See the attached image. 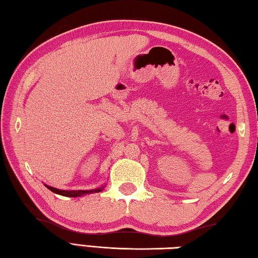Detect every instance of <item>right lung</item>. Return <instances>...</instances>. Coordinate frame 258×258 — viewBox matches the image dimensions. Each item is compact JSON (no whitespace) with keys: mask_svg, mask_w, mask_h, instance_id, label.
Instances as JSON below:
<instances>
[{"mask_svg":"<svg viewBox=\"0 0 258 258\" xmlns=\"http://www.w3.org/2000/svg\"><path fill=\"white\" fill-rule=\"evenodd\" d=\"M48 188L50 189L51 192L53 193H57V194H60V196H64V197H80V196H83V194H90V193H95V192H100L102 191V188H96V189H90V191H84V189H77V191H64V189H58L55 187H51V186H48L46 185Z\"/></svg>","mask_w":258,"mask_h":258,"instance_id":"obj_1","label":"right lung"}]
</instances>
